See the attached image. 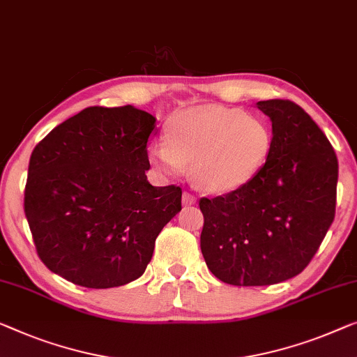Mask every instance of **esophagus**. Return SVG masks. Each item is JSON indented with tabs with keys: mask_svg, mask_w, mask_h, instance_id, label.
Masks as SVG:
<instances>
[{
	"mask_svg": "<svg viewBox=\"0 0 357 357\" xmlns=\"http://www.w3.org/2000/svg\"><path fill=\"white\" fill-rule=\"evenodd\" d=\"M197 202V197L195 195H192L190 192H184L183 194V204L184 205H192V204H195Z\"/></svg>",
	"mask_w": 357,
	"mask_h": 357,
	"instance_id": "esophagus-1",
	"label": "esophagus"
}]
</instances>
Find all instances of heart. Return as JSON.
<instances>
[{"mask_svg": "<svg viewBox=\"0 0 357 357\" xmlns=\"http://www.w3.org/2000/svg\"><path fill=\"white\" fill-rule=\"evenodd\" d=\"M273 149V131L241 109L206 107L185 112L168 126V141L151 146V160L176 174L192 163L194 179L213 192H231L261 172Z\"/></svg>", "mask_w": 357, "mask_h": 357, "instance_id": "1", "label": "heart"}]
</instances>
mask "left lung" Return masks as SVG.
I'll use <instances>...</instances> for the list:
<instances>
[{
	"instance_id": "left-lung-1",
	"label": "left lung",
	"mask_w": 357,
	"mask_h": 357,
	"mask_svg": "<svg viewBox=\"0 0 357 357\" xmlns=\"http://www.w3.org/2000/svg\"><path fill=\"white\" fill-rule=\"evenodd\" d=\"M273 121V149L257 176L206 199L200 248L208 269L231 285L295 278L321 247L335 218L338 160L326 135L289 99L259 100Z\"/></svg>"
}]
</instances>
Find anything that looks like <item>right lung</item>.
<instances>
[{
  "mask_svg": "<svg viewBox=\"0 0 357 357\" xmlns=\"http://www.w3.org/2000/svg\"><path fill=\"white\" fill-rule=\"evenodd\" d=\"M153 128L155 116L132 105H96L36 144L24 211L47 269L88 289L120 287L144 274L183 195L179 185L147 181Z\"/></svg>",
  "mask_w": 357,
  "mask_h": 357,
  "instance_id": "obj_1",
  "label": "right lung"
}]
</instances>
